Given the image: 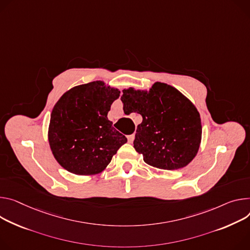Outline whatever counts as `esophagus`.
I'll use <instances>...</instances> for the list:
<instances>
[{"mask_svg":"<svg viewBox=\"0 0 250 250\" xmlns=\"http://www.w3.org/2000/svg\"><path fill=\"white\" fill-rule=\"evenodd\" d=\"M127 141L129 144H132L133 141H134V134H130V135H127Z\"/></svg>","mask_w":250,"mask_h":250,"instance_id":"obj_1","label":"esophagus"}]
</instances>
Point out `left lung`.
Masks as SVG:
<instances>
[{
    "instance_id": "1",
    "label": "left lung",
    "mask_w": 250,
    "mask_h": 250,
    "mask_svg": "<svg viewBox=\"0 0 250 250\" xmlns=\"http://www.w3.org/2000/svg\"><path fill=\"white\" fill-rule=\"evenodd\" d=\"M121 100L125 115L143 117L133 147L145 163L172 170L193 160L201 142V120L195 105L179 90L156 82L149 90L125 88Z\"/></svg>"
}]
</instances>
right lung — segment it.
<instances>
[{"instance_id": "right-lung-1", "label": "right lung", "mask_w": 250, "mask_h": 250, "mask_svg": "<svg viewBox=\"0 0 250 250\" xmlns=\"http://www.w3.org/2000/svg\"><path fill=\"white\" fill-rule=\"evenodd\" d=\"M120 90L96 81L74 86L55 104L49 144L57 162L79 175L102 172L127 140L107 119Z\"/></svg>"}]
</instances>
